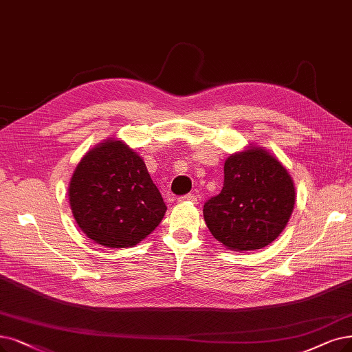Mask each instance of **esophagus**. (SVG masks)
Masks as SVG:
<instances>
[{
  "label": "esophagus",
  "instance_id": "esophagus-1",
  "mask_svg": "<svg viewBox=\"0 0 352 352\" xmlns=\"http://www.w3.org/2000/svg\"><path fill=\"white\" fill-rule=\"evenodd\" d=\"M179 202H190V204H198V198L193 193H188V195H184L180 196V198H177Z\"/></svg>",
  "mask_w": 352,
  "mask_h": 352
}]
</instances>
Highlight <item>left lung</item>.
<instances>
[{"instance_id":"left-lung-1","label":"left lung","mask_w":352,"mask_h":352,"mask_svg":"<svg viewBox=\"0 0 352 352\" xmlns=\"http://www.w3.org/2000/svg\"><path fill=\"white\" fill-rule=\"evenodd\" d=\"M296 193L286 167L261 147L231 154L223 164V186L204 205L208 228L232 251L267 247L282 234Z\"/></svg>"}]
</instances>
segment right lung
I'll return each instance as SVG.
<instances>
[{"label":"right lung","mask_w":352,"mask_h":352,"mask_svg":"<svg viewBox=\"0 0 352 352\" xmlns=\"http://www.w3.org/2000/svg\"><path fill=\"white\" fill-rule=\"evenodd\" d=\"M67 193L78 227L109 248L134 247L156 230L167 210L143 159L114 138L82 157Z\"/></svg>","instance_id":"right-lung-1"}]
</instances>
